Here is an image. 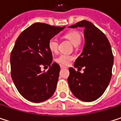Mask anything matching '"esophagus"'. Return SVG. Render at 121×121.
<instances>
[{
    "instance_id": "1",
    "label": "esophagus",
    "mask_w": 121,
    "mask_h": 121,
    "mask_svg": "<svg viewBox=\"0 0 121 121\" xmlns=\"http://www.w3.org/2000/svg\"><path fill=\"white\" fill-rule=\"evenodd\" d=\"M60 67H61V69H64V68H66V67L65 66H63V65H61Z\"/></svg>"
}]
</instances>
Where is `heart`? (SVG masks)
I'll return each mask as SVG.
<instances>
[{
  "label": "heart",
  "mask_w": 121,
  "mask_h": 121,
  "mask_svg": "<svg viewBox=\"0 0 121 121\" xmlns=\"http://www.w3.org/2000/svg\"><path fill=\"white\" fill-rule=\"evenodd\" d=\"M65 37L68 38L74 46L78 45L81 42V36L80 33L76 31H71L66 33L65 34ZM48 47L51 52H56L58 49V39L55 36L50 38L48 43ZM73 59L74 57L73 55L61 54L55 59V61L57 63L60 64L61 65L67 66Z\"/></svg>",
  "instance_id": "obj_1"
}]
</instances>
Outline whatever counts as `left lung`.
<instances>
[{
    "label": "left lung",
    "instance_id": "obj_1",
    "mask_svg": "<svg viewBox=\"0 0 121 121\" xmlns=\"http://www.w3.org/2000/svg\"><path fill=\"white\" fill-rule=\"evenodd\" d=\"M84 28L85 45L74 67L69 68L68 83L71 91L83 102H92L100 97L109 85L113 64V55L109 40L91 22L83 20L69 28ZM82 67L84 72H78Z\"/></svg>",
    "mask_w": 121,
    "mask_h": 121
}]
</instances>
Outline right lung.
Instances as JSON below:
<instances>
[{
	"label": "right lung",
	"mask_w": 121,
	"mask_h": 121,
	"mask_svg": "<svg viewBox=\"0 0 121 121\" xmlns=\"http://www.w3.org/2000/svg\"><path fill=\"white\" fill-rule=\"evenodd\" d=\"M65 26L35 23L17 38L10 55L11 76L21 95L32 102H42L54 94L60 67L52 63V52L48 43ZM41 65L49 66L46 72Z\"/></svg>",
	"instance_id": "right-lung-1"
}]
</instances>
